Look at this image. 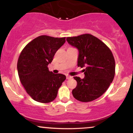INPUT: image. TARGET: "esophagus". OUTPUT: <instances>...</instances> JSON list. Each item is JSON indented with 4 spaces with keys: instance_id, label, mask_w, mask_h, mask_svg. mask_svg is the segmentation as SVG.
Here are the masks:
<instances>
[{
    "instance_id": "34e87169",
    "label": "esophagus",
    "mask_w": 133,
    "mask_h": 133,
    "mask_svg": "<svg viewBox=\"0 0 133 133\" xmlns=\"http://www.w3.org/2000/svg\"><path fill=\"white\" fill-rule=\"evenodd\" d=\"M66 78H67V79H71L72 78V76H71L67 75L66 76Z\"/></svg>"
}]
</instances>
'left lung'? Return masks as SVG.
<instances>
[{"label":"left lung","mask_w":133,"mask_h":133,"mask_svg":"<svg viewBox=\"0 0 133 133\" xmlns=\"http://www.w3.org/2000/svg\"><path fill=\"white\" fill-rule=\"evenodd\" d=\"M68 43L79 50L77 65L86 68L84 78L75 76L77 86L72 91L81 102H90L106 91L115 75V60L110 49L89 34L67 37Z\"/></svg>","instance_id":"left-lung-1"}]
</instances>
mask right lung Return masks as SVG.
Listing matches in <instances>:
<instances>
[{"mask_svg":"<svg viewBox=\"0 0 133 133\" xmlns=\"http://www.w3.org/2000/svg\"><path fill=\"white\" fill-rule=\"evenodd\" d=\"M65 42V37L42 35L29 42L21 51L17 61L18 74L24 89L34 101L49 103L57 97L58 89L66 77L54 74L47 66Z\"/></svg>","mask_w":133,"mask_h":133,"instance_id":"obj_1","label":"right lung"}]
</instances>
